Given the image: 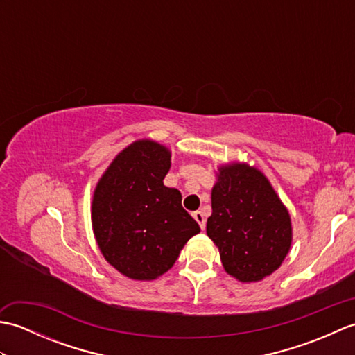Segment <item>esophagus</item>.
<instances>
[{
	"label": "esophagus",
	"instance_id": "34e87169",
	"mask_svg": "<svg viewBox=\"0 0 355 355\" xmlns=\"http://www.w3.org/2000/svg\"><path fill=\"white\" fill-rule=\"evenodd\" d=\"M193 218H195V221L200 224L201 230H205L206 229V216H205V214H202L201 210H197V212H193Z\"/></svg>",
	"mask_w": 355,
	"mask_h": 355
}]
</instances>
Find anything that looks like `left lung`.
<instances>
[{"instance_id": "1", "label": "left lung", "mask_w": 355, "mask_h": 355, "mask_svg": "<svg viewBox=\"0 0 355 355\" xmlns=\"http://www.w3.org/2000/svg\"><path fill=\"white\" fill-rule=\"evenodd\" d=\"M206 230L220 248L224 270L241 282L270 276L291 245L285 206L266 175L244 163L220 169Z\"/></svg>"}]
</instances>
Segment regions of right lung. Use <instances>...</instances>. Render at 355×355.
Instances as JSON below:
<instances>
[{
    "label": "right lung",
    "instance_id": "right-lung-1",
    "mask_svg": "<svg viewBox=\"0 0 355 355\" xmlns=\"http://www.w3.org/2000/svg\"><path fill=\"white\" fill-rule=\"evenodd\" d=\"M171 153L150 140L125 148L93 197V230L101 252L120 273L150 281L166 273L183 245L200 232L182 206V193L166 187Z\"/></svg>",
    "mask_w": 355,
    "mask_h": 355
}]
</instances>
